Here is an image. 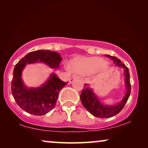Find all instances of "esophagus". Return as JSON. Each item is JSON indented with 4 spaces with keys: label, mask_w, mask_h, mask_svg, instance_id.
<instances>
[{
    "label": "esophagus",
    "mask_w": 148,
    "mask_h": 148,
    "mask_svg": "<svg viewBox=\"0 0 148 148\" xmlns=\"http://www.w3.org/2000/svg\"><path fill=\"white\" fill-rule=\"evenodd\" d=\"M77 79H79V78L77 76H73V77H72L71 78L70 80H69V84H71V83L73 82L74 81L77 80Z\"/></svg>",
    "instance_id": "34e87169"
}]
</instances>
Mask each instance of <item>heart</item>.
Wrapping results in <instances>:
<instances>
[{
  "label": "heart",
  "instance_id": "1",
  "mask_svg": "<svg viewBox=\"0 0 148 148\" xmlns=\"http://www.w3.org/2000/svg\"><path fill=\"white\" fill-rule=\"evenodd\" d=\"M74 67L77 72L92 73L99 70L106 71L108 68V63L102 58L90 57L84 58L76 60Z\"/></svg>",
  "mask_w": 148,
  "mask_h": 148
}]
</instances>
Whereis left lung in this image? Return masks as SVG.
<instances>
[{
	"label": "left lung",
	"mask_w": 148,
	"mask_h": 148,
	"mask_svg": "<svg viewBox=\"0 0 148 148\" xmlns=\"http://www.w3.org/2000/svg\"><path fill=\"white\" fill-rule=\"evenodd\" d=\"M106 57L111 58L115 65L122 66L124 69L125 76V85L127 88V92L125 95L124 98L118 104L114 106H108L104 105L93 92V90L90 88L88 84H85L84 88L83 89L80 98L82 104L88 111L94 116L98 118H110L119 114L123 108H124L125 104L128 100L129 97L131 94V83H130V75H129L128 68L123 64L121 60L117 58L116 56H112L110 55H105Z\"/></svg>",
	"instance_id": "1"
}]
</instances>
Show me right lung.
Here are the masks:
<instances>
[{"mask_svg": "<svg viewBox=\"0 0 148 148\" xmlns=\"http://www.w3.org/2000/svg\"><path fill=\"white\" fill-rule=\"evenodd\" d=\"M62 60L60 54L50 50H36L22 58L13 70L11 81V92L18 106L29 114L42 116L55 106L58 93L67 84L52 73L50 78L42 86L27 88L21 79V73L27 64L44 62L50 68H58Z\"/></svg>", "mask_w": 148, "mask_h": 148, "instance_id": "right-lung-1", "label": "right lung"}]
</instances>
